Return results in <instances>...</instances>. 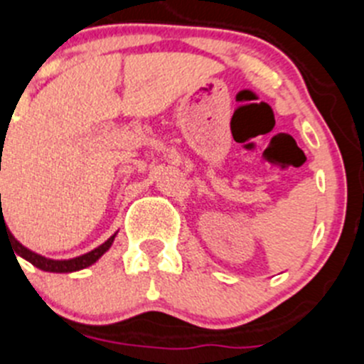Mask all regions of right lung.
Listing matches in <instances>:
<instances>
[{
	"mask_svg": "<svg viewBox=\"0 0 364 364\" xmlns=\"http://www.w3.org/2000/svg\"><path fill=\"white\" fill-rule=\"evenodd\" d=\"M1 230H5L6 237H9L10 244H12L16 255H19V257H23L25 260H28L30 264H33V266L39 267V269L50 271V273H71V271H79V269H84V267L91 266V264H95L98 259H100L105 251L109 250L111 244H113V240H114V235L109 237V239L105 240L104 244H100V246L95 247V250L90 251V253L82 255V257H77V259L52 260V259H44V257H41V255H37V253H33V251L26 250L23 244H19L18 240L14 239L12 233H10L9 228L5 226V219H3V215L0 217V232H1Z\"/></svg>",
	"mask_w": 364,
	"mask_h": 364,
	"instance_id": "add662e5",
	"label": "right lung"
}]
</instances>
